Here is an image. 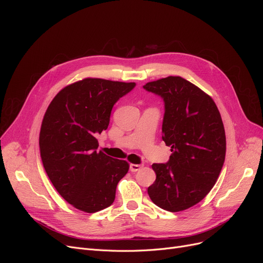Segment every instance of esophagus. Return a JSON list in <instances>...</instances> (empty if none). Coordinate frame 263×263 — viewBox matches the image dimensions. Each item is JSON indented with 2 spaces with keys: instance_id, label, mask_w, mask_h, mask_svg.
Masks as SVG:
<instances>
[{
  "instance_id": "esophagus-1",
  "label": "esophagus",
  "mask_w": 263,
  "mask_h": 263,
  "mask_svg": "<svg viewBox=\"0 0 263 263\" xmlns=\"http://www.w3.org/2000/svg\"><path fill=\"white\" fill-rule=\"evenodd\" d=\"M142 167H143L142 164H130V171H131L132 173L140 171Z\"/></svg>"
}]
</instances>
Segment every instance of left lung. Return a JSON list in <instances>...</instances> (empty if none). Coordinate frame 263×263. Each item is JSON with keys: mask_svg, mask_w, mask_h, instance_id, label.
Listing matches in <instances>:
<instances>
[{"mask_svg": "<svg viewBox=\"0 0 263 263\" xmlns=\"http://www.w3.org/2000/svg\"><path fill=\"white\" fill-rule=\"evenodd\" d=\"M164 101L162 140L171 146L167 163H155L148 195L160 208L179 212L202 200L214 186L226 155L222 117L210 96L181 77L143 86Z\"/></svg>", "mask_w": 263, "mask_h": 263, "instance_id": "left-lung-1", "label": "left lung"}]
</instances>
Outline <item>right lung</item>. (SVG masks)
<instances>
[{"label":"right lung","mask_w":263,"mask_h":263,"mask_svg":"<svg viewBox=\"0 0 263 263\" xmlns=\"http://www.w3.org/2000/svg\"><path fill=\"white\" fill-rule=\"evenodd\" d=\"M135 83L84 79L63 88L51 101L39 134L45 171L61 196L87 213L113 203L128 162L97 153V135L106 130L114 104Z\"/></svg>","instance_id":"add662e5"}]
</instances>
